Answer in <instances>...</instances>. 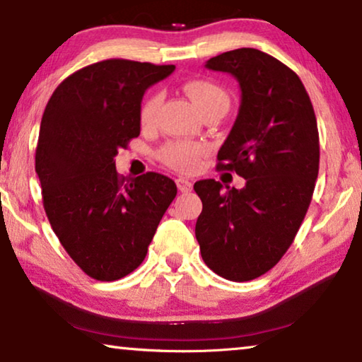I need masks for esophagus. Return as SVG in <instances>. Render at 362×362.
Segmentation results:
<instances>
[{
  "instance_id": "obj_1",
  "label": "esophagus",
  "mask_w": 362,
  "mask_h": 362,
  "mask_svg": "<svg viewBox=\"0 0 362 362\" xmlns=\"http://www.w3.org/2000/svg\"><path fill=\"white\" fill-rule=\"evenodd\" d=\"M175 182H177V188H179L182 193H188V192L192 190V187H193V183L190 180L183 179V177H179V179H177Z\"/></svg>"
}]
</instances>
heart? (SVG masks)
Returning <instances> with one entry per match:
<instances>
[{
  "label": "heart",
  "instance_id": "1",
  "mask_svg": "<svg viewBox=\"0 0 362 362\" xmlns=\"http://www.w3.org/2000/svg\"><path fill=\"white\" fill-rule=\"evenodd\" d=\"M183 93H185L197 110L202 115L203 112L218 109V107H224L228 109L229 97L221 89L218 84L208 79H190L183 84ZM159 95H149L146 100L143 102L141 110H139V120L143 125H151L154 122L156 112L159 107ZM204 149L198 144L183 143V141H172L160 149L159 158L164 164H167L172 169L180 172H193L199 164V158H202Z\"/></svg>",
  "mask_w": 362,
  "mask_h": 362
}]
</instances>
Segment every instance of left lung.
Wrapping results in <instances>:
<instances>
[{
  "label": "left lung",
  "instance_id": "left-lung-1",
  "mask_svg": "<svg viewBox=\"0 0 362 362\" xmlns=\"http://www.w3.org/2000/svg\"><path fill=\"white\" fill-rule=\"evenodd\" d=\"M239 81V115L218 153V170L244 177L242 190L199 180L195 235L206 265L229 281H250L281 260L309 209L319 175V129L293 69L257 48L204 64Z\"/></svg>",
  "mask_w": 362,
  "mask_h": 362
}]
</instances>
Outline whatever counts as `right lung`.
<instances>
[{"mask_svg":"<svg viewBox=\"0 0 362 362\" xmlns=\"http://www.w3.org/2000/svg\"><path fill=\"white\" fill-rule=\"evenodd\" d=\"M174 64L112 58L73 73L43 112L35 172L53 233L74 263L97 281H115L141 265L177 187L146 172L125 179L118 149L139 136L149 86Z\"/></svg>","mask_w":362,"mask_h":362,"instance_id":"right-lung-1","label":"right lung"}]
</instances>
